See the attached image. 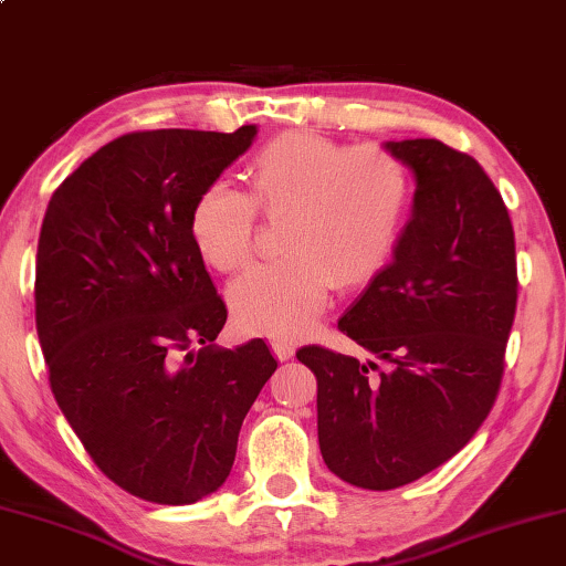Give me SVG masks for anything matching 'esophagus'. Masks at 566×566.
I'll return each mask as SVG.
<instances>
[{
  "instance_id": "esophagus-1",
  "label": "esophagus",
  "mask_w": 566,
  "mask_h": 566,
  "mask_svg": "<svg viewBox=\"0 0 566 566\" xmlns=\"http://www.w3.org/2000/svg\"><path fill=\"white\" fill-rule=\"evenodd\" d=\"M271 348H273V354H275L277 360H289L295 354L293 340H285V338H275L273 344H271Z\"/></svg>"
}]
</instances>
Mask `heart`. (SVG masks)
Segmentation results:
<instances>
[{
  "instance_id": "obj_1",
  "label": "heart",
  "mask_w": 566,
  "mask_h": 566,
  "mask_svg": "<svg viewBox=\"0 0 566 566\" xmlns=\"http://www.w3.org/2000/svg\"><path fill=\"white\" fill-rule=\"evenodd\" d=\"M250 192L212 180L198 192L188 228L202 261L235 273L253 261L261 212L283 220L285 255L230 289L245 331L295 338L316 321L336 285L358 289L391 263L413 206V172L384 145H348L293 129L250 157Z\"/></svg>"
}]
</instances>
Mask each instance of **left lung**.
Wrapping results in <instances>:
<instances>
[{
  "instance_id": "1",
  "label": "left lung",
  "mask_w": 566,
  "mask_h": 566,
  "mask_svg": "<svg viewBox=\"0 0 566 566\" xmlns=\"http://www.w3.org/2000/svg\"><path fill=\"white\" fill-rule=\"evenodd\" d=\"M416 175L394 263L338 331L386 370L323 346L298 360L318 384V443L348 484L388 492L459 453L492 411L516 313L506 206L474 157L441 140L386 143Z\"/></svg>"
}]
</instances>
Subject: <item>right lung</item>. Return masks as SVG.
Listing matches in <instances>:
<instances>
[{
    "instance_id": "obj_1",
    "label": "right lung",
    "mask_w": 566,
    "mask_h": 566,
    "mask_svg": "<svg viewBox=\"0 0 566 566\" xmlns=\"http://www.w3.org/2000/svg\"><path fill=\"white\" fill-rule=\"evenodd\" d=\"M255 133H127L87 157L44 212L34 318L50 388L102 474L145 502L216 492L277 368L263 338L212 346L228 308L188 228L198 192Z\"/></svg>"
}]
</instances>
